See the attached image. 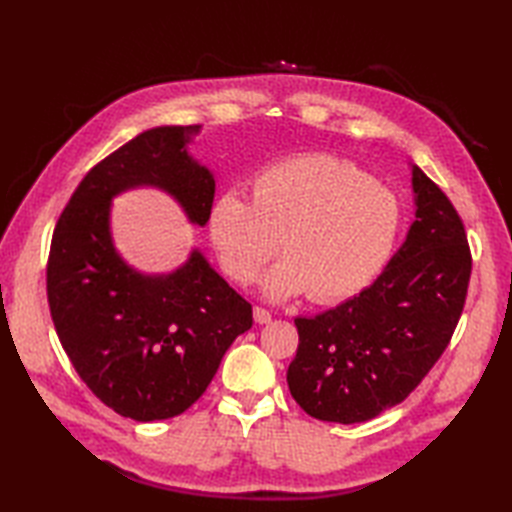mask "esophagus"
I'll return each instance as SVG.
<instances>
[{
  "label": "esophagus",
  "mask_w": 512,
  "mask_h": 512,
  "mask_svg": "<svg viewBox=\"0 0 512 512\" xmlns=\"http://www.w3.org/2000/svg\"><path fill=\"white\" fill-rule=\"evenodd\" d=\"M253 319L259 323V325H266V323H270L273 321V314H270L266 308H262V306H255L253 308Z\"/></svg>",
  "instance_id": "1"
}]
</instances>
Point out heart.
<instances>
[{"label": "heart", "instance_id": "b5f03b06", "mask_svg": "<svg viewBox=\"0 0 512 512\" xmlns=\"http://www.w3.org/2000/svg\"><path fill=\"white\" fill-rule=\"evenodd\" d=\"M398 200L350 162L323 154L279 160L253 180V202L226 191L209 211V237L226 275L250 284L275 255L270 299L308 292L314 303L354 297L394 250Z\"/></svg>", "mask_w": 512, "mask_h": 512}]
</instances>
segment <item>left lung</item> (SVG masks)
Returning a JSON list of instances; mask_svg holds the SVG:
<instances>
[{
  "mask_svg": "<svg viewBox=\"0 0 512 512\" xmlns=\"http://www.w3.org/2000/svg\"><path fill=\"white\" fill-rule=\"evenodd\" d=\"M416 220L372 286L317 317H297L288 387L308 416L354 424L405 400L453 336L471 279L458 211L411 167Z\"/></svg>",
  "mask_w": 512,
  "mask_h": 512,
  "instance_id": "obj_1",
  "label": "left lung"
}]
</instances>
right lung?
<instances>
[{"label": "right lung", "mask_w": 512, "mask_h": 512, "mask_svg": "<svg viewBox=\"0 0 512 512\" xmlns=\"http://www.w3.org/2000/svg\"><path fill=\"white\" fill-rule=\"evenodd\" d=\"M200 125L154 127L88 171L52 233L46 288L59 341L92 394L138 422L180 416L213 380L253 308L198 248L169 275H143L116 253L112 200L136 187L169 193L191 224L209 222L215 180L187 145Z\"/></svg>", "instance_id": "right-lung-1"}]
</instances>
